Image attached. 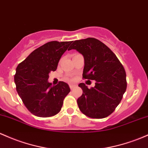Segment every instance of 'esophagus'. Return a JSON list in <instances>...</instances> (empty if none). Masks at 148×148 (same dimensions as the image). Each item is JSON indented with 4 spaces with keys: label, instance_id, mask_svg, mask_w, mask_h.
Wrapping results in <instances>:
<instances>
[{
    "label": "esophagus",
    "instance_id": "esophagus-1",
    "mask_svg": "<svg viewBox=\"0 0 148 148\" xmlns=\"http://www.w3.org/2000/svg\"><path fill=\"white\" fill-rule=\"evenodd\" d=\"M69 87H70L71 90H73V89H74V88L77 87V86H76V85H72V84H70V85H69Z\"/></svg>",
    "mask_w": 148,
    "mask_h": 148
}]
</instances>
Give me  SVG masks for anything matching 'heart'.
Masks as SVG:
<instances>
[{"label":"heart","instance_id":"b5f03b06","mask_svg":"<svg viewBox=\"0 0 148 148\" xmlns=\"http://www.w3.org/2000/svg\"><path fill=\"white\" fill-rule=\"evenodd\" d=\"M67 79V80H70V79Z\"/></svg>","mask_w":148,"mask_h":148}]
</instances>
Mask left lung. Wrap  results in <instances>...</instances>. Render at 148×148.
Returning <instances> with one entry per match:
<instances>
[{
	"label": "left lung",
	"mask_w": 148,
	"mask_h": 148,
	"mask_svg": "<svg viewBox=\"0 0 148 148\" xmlns=\"http://www.w3.org/2000/svg\"><path fill=\"white\" fill-rule=\"evenodd\" d=\"M84 56L83 78L95 80V86L88 88L79 84L83 90L78 98L79 110L93 119L107 117L114 111L126 91V71L114 53L106 45L94 38L74 40L69 48Z\"/></svg>",
	"instance_id": "left-lung-1"
}]
</instances>
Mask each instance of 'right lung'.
Segmentation results:
<instances>
[{"label":"right lung","instance_id":"right-lung-1","mask_svg":"<svg viewBox=\"0 0 148 148\" xmlns=\"http://www.w3.org/2000/svg\"><path fill=\"white\" fill-rule=\"evenodd\" d=\"M71 43L48 42L34 50L16 69V90L26 108L35 116L49 117L57 114L70 92L65 82L53 86L48 79Z\"/></svg>","mask_w":148,"mask_h":148}]
</instances>
